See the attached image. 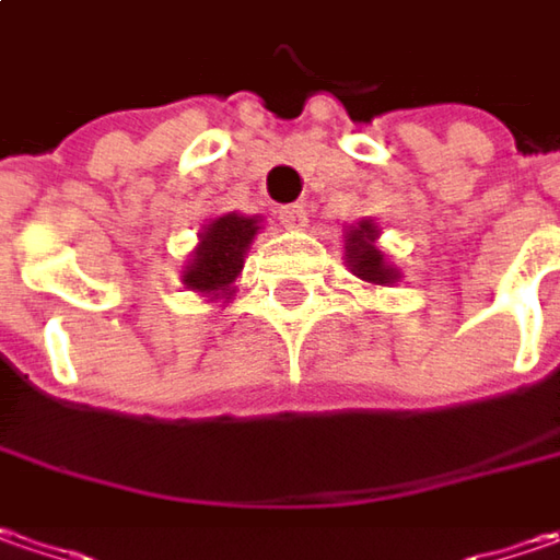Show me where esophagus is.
Listing matches in <instances>:
<instances>
[{"mask_svg":"<svg viewBox=\"0 0 560 560\" xmlns=\"http://www.w3.org/2000/svg\"><path fill=\"white\" fill-rule=\"evenodd\" d=\"M279 222L288 229H304L306 225V207L304 203H291L279 209Z\"/></svg>","mask_w":560,"mask_h":560,"instance_id":"esophagus-1","label":"esophagus"}]
</instances>
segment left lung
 <instances>
[{
	"label": "left lung",
	"mask_w": 560,
	"mask_h": 560,
	"mask_svg": "<svg viewBox=\"0 0 560 560\" xmlns=\"http://www.w3.org/2000/svg\"><path fill=\"white\" fill-rule=\"evenodd\" d=\"M376 241V225L373 222H360L351 234H348V262H351L353 276L373 284H388L398 279V272L385 262L382 250L373 247Z\"/></svg>",
	"instance_id": "obj_1"
}]
</instances>
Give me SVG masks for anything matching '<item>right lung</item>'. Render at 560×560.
Instances as JSON below:
<instances>
[{"label":"right lung","mask_w":560,"mask_h":560,"mask_svg":"<svg viewBox=\"0 0 560 560\" xmlns=\"http://www.w3.org/2000/svg\"><path fill=\"white\" fill-rule=\"evenodd\" d=\"M256 219L247 215H219L215 222H209L203 234H200V247L194 254V262L184 272V284L203 294H232V281L237 279L241 266H244V254L250 247L256 234Z\"/></svg>","instance_id":"add662e5"}]
</instances>
